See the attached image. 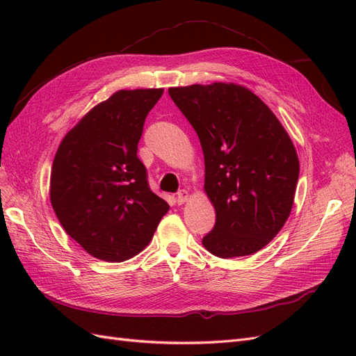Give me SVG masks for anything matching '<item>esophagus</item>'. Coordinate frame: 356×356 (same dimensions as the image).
Here are the masks:
<instances>
[{
  "mask_svg": "<svg viewBox=\"0 0 356 356\" xmlns=\"http://www.w3.org/2000/svg\"><path fill=\"white\" fill-rule=\"evenodd\" d=\"M187 200H188V191L187 190H179L177 193V203L182 204V203H186Z\"/></svg>",
  "mask_w": 356,
  "mask_h": 356,
  "instance_id": "1",
  "label": "esophagus"
}]
</instances>
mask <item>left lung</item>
<instances>
[{
  "label": "left lung",
  "instance_id": "left-lung-1",
  "mask_svg": "<svg viewBox=\"0 0 356 356\" xmlns=\"http://www.w3.org/2000/svg\"><path fill=\"white\" fill-rule=\"evenodd\" d=\"M168 92L203 149L204 193L217 213L203 246L220 258L263 250L293 209L300 163L289 135L241 84H191Z\"/></svg>",
  "mask_w": 356,
  "mask_h": 356
}]
</instances>
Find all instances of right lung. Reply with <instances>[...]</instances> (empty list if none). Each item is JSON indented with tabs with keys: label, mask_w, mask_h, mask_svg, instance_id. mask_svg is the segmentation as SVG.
<instances>
[{
	"label": "right lung",
	"mask_w": 356,
	"mask_h": 356,
	"mask_svg": "<svg viewBox=\"0 0 356 356\" xmlns=\"http://www.w3.org/2000/svg\"><path fill=\"white\" fill-rule=\"evenodd\" d=\"M163 89L118 90L62 139L50 174L59 222L95 258L122 263L153 239L169 204L149 190L138 159L145 117Z\"/></svg>",
	"instance_id": "right-lung-1"
}]
</instances>
